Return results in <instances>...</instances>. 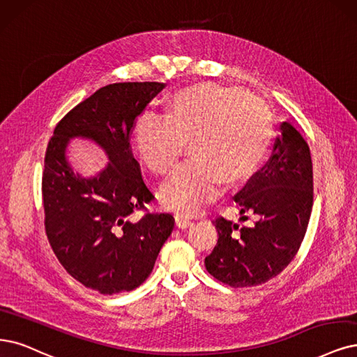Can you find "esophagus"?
<instances>
[{"instance_id":"esophagus-1","label":"esophagus","mask_w":357,"mask_h":357,"mask_svg":"<svg viewBox=\"0 0 357 357\" xmlns=\"http://www.w3.org/2000/svg\"><path fill=\"white\" fill-rule=\"evenodd\" d=\"M175 223H176V227L179 228V229H185V228H188V227H191L192 225V220L191 219H188V218H185V216H175Z\"/></svg>"}]
</instances>
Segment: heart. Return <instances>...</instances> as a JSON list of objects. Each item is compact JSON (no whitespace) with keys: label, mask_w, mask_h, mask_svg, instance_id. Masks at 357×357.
I'll return each instance as SVG.
<instances>
[{"label":"heart","mask_w":357,"mask_h":357,"mask_svg":"<svg viewBox=\"0 0 357 357\" xmlns=\"http://www.w3.org/2000/svg\"><path fill=\"white\" fill-rule=\"evenodd\" d=\"M272 114L247 91L199 84L172 96L166 117L142 114L135 145L155 175L175 167L185 142H194V160L181 166L160 190L163 206L181 216H194L215 202L227 185L252 176L271 147Z\"/></svg>","instance_id":"1"}]
</instances>
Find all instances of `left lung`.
<instances>
[{"mask_svg":"<svg viewBox=\"0 0 357 357\" xmlns=\"http://www.w3.org/2000/svg\"><path fill=\"white\" fill-rule=\"evenodd\" d=\"M269 162L236 194L240 227L223 218L213 223L218 244L204 259L210 275L231 287H253L281 273L298 252L313 206V169L306 139L288 122L281 125Z\"/></svg>","mask_w":357,"mask_h":357,"instance_id":"obj_1","label":"left lung"}]
</instances>
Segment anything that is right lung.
I'll return each instance as SVG.
<instances>
[{
	"label": "right lung",
	"mask_w": 357,
	"mask_h": 357,
	"mask_svg": "<svg viewBox=\"0 0 357 357\" xmlns=\"http://www.w3.org/2000/svg\"><path fill=\"white\" fill-rule=\"evenodd\" d=\"M160 82L102 86L66 114L48 142L43 175L45 231L52 252L76 281L101 294L132 291L149 278L175 225L169 213L130 220L154 195L130 149L137 117ZM72 139L100 146L109 162L85 177L68 160Z\"/></svg>",
	"instance_id": "obj_1"
}]
</instances>
